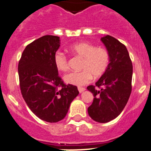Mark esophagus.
Returning <instances> with one entry per match:
<instances>
[{
  "instance_id": "obj_1",
  "label": "esophagus",
  "mask_w": 151,
  "mask_h": 151,
  "mask_svg": "<svg viewBox=\"0 0 151 151\" xmlns=\"http://www.w3.org/2000/svg\"><path fill=\"white\" fill-rule=\"evenodd\" d=\"M85 90H86V88H85L78 87V91H79V92H80V93H83V92Z\"/></svg>"
}]
</instances>
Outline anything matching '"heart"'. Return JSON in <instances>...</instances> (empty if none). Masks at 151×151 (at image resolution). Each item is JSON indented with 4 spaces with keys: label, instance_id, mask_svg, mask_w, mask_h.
<instances>
[{
    "label": "heart",
    "instance_id": "obj_1",
    "mask_svg": "<svg viewBox=\"0 0 151 151\" xmlns=\"http://www.w3.org/2000/svg\"><path fill=\"white\" fill-rule=\"evenodd\" d=\"M68 49L71 53L83 58V62L80 67L82 71H73L65 75L64 81L67 84L84 86L91 80L92 75L94 77L102 76L109 65L110 56L106 49L96 48L86 42L75 43ZM53 62L58 71L65 72L69 68L67 57L59 51L54 55Z\"/></svg>",
    "mask_w": 151,
    "mask_h": 151
}]
</instances>
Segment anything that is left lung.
Instances as JSON below:
<instances>
[{"instance_id":"left-lung-1","label":"left lung","mask_w":151,"mask_h":151,"mask_svg":"<svg viewBox=\"0 0 151 151\" xmlns=\"http://www.w3.org/2000/svg\"><path fill=\"white\" fill-rule=\"evenodd\" d=\"M110 56L109 65L95 86L87 89L93 95V100L88 108L93 120L105 123L117 117L123 111L131 93L132 62L127 48L116 38L106 35L101 37Z\"/></svg>"}]
</instances>
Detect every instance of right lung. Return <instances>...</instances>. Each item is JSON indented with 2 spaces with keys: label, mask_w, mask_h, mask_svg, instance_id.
<instances>
[{
  "label": "right lung",
  "mask_w": 151,
  "mask_h": 151,
  "mask_svg": "<svg viewBox=\"0 0 151 151\" xmlns=\"http://www.w3.org/2000/svg\"><path fill=\"white\" fill-rule=\"evenodd\" d=\"M60 46L59 37H41L26 46L18 63L25 102L37 117L48 122L62 120L79 94L77 86L64 84L55 66L53 57Z\"/></svg>",
  "instance_id": "add662e5"
}]
</instances>
